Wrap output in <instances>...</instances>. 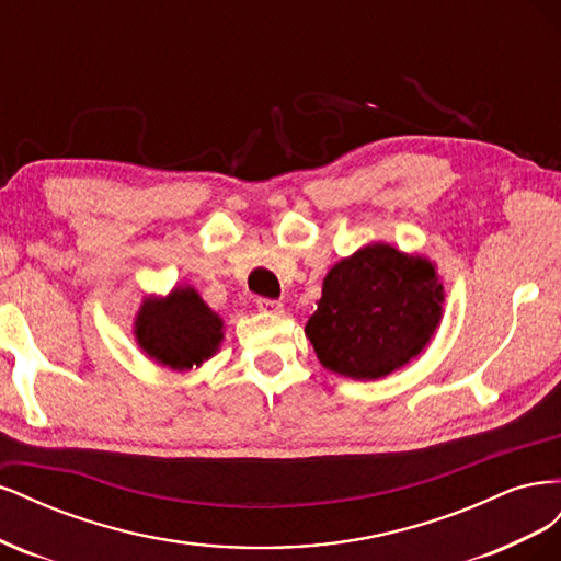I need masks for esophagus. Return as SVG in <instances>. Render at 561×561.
I'll use <instances>...</instances> for the list:
<instances>
[{
    "label": "esophagus",
    "mask_w": 561,
    "mask_h": 561,
    "mask_svg": "<svg viewBox=\"0 0 561 561\" xmlns=\"http://www.w3.org/2000/svg\"><path fill=\"white\" fill-rule=\"evenodd\" d=\"M257 309H260L262 313H283V304L276 301V299H264V297H260V299H257Z\"/></svg>",
    "instance_id": "1"
}]
</instances>
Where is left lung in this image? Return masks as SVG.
Wrapping results in <instances>:
<instances>
[{"instance_id":"1","label":"left lung","mask_w":561,"mask_h":561,"mask_svg":"<svg viewBox=\"0 0 561 561\" xmlns=\"http://www.w3.org/2000/svg\"><path fill=\"white\" fill-rule=\"evenodd\" d=\"M443 307L445 285L435 262L390 243H367L322 278L318 309L304 334L325 369L377 381L423 353Z\"/></svg>"}]
</instances>
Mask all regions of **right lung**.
<instances>
[{"mask_svg": "<svg viewBox=\"0 0 561 561\" xmlns=\"http://www.w3.org/2000/svg\"><path fill=\"white\" fill-rule=\"evenodd\" d=\"M133 336L149 360L190 371L222 346L225 320L203 301L196 287L175 285L165 297H142L133 320Z\"/></svg>", "mask_w": 561, "mask_h": 561, "instance_id": "right-lung-1", "label": "right lung"}]
</instances>
